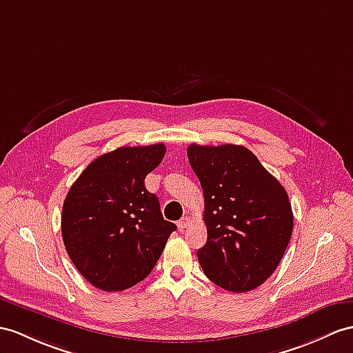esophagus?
<instances>
[{
  "label": "esophagus",
  "mask_w": 353,
  "mask_h": 353,
  "mask_svg": "<svg viewBox=\"0 0 353 353\" xmlns=\"http://www.w3.org/2000/svg\"><path fill=\"white\" fill-rule=\"evenodd\" d=\"M188 226H190V219H188V217H183L181 220H179L178 221V229L179 230H184V229H187Z\"/></svg>",
  "instance_id": "obj_1"
}]
</instances>
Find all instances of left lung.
Returning a JSON list of instances; mask_svg holds the SVG:
<instances>
[{"label": "left lung", "instance_id": "8db88e82", "mask_svg": "<svg viewBox=\"0 0 353 353\" xmlns=\"http://www.w3.org/2000/svg\"><path fill=\"white\" fill-rule=\"evenodd\" d=\"M187 156L205 197L208 239L197 250L205 276L235 294L253 290L276 271L290 241L285 187L241 145L192 143Z\"/></svg>", "mask_w": 353, "mask_h": 353}]
</instances>
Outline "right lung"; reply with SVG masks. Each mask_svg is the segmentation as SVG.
<instances>
[{
    "mask_svg": "<svg viewBox=\"0 0 353 353\" xmlns=\"http://www.w3.org/2000/svg\"><path fill=\"white\" fill-rule=\"evenodd\" d=\"M163 143L121 147L91 161L68 190L61 234L67 254L92 286L119 292L142 281L176 229L163 219L145 178L165 157Z\"/></svg>",
    "mask_w": 353,
    "mask_h": 353,
    "instance_id": "add662e5",
    "label": "right lung"
}]
</instances>
